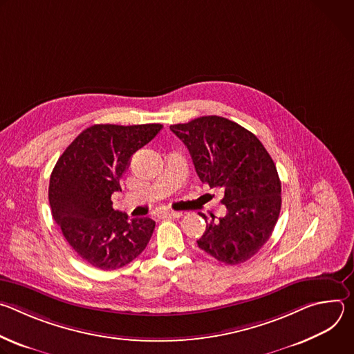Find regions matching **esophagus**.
<instances>
[{"label":"esophagus","instance_id":"obj_1","mask_svg":"<svg viewBox=\"0 0 354 354\" xmlns=\"http://www.w3.org/2000/svg\"><path fill=\"white\" fill-rule=\"evenodd\" d=\"M164 217H174V218H178L182 216V212H174V210H167L162 213Z\"/></svg>","mask_w":354,"mask_h":354}]
</instances>
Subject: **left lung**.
I'll return each instance as SVG.
<instances>
[{
	"label": "left lung",
	"instance_id": "left-lung-1",
	"mask_svg": "<svg viewBox=\"0 0 354 354\" xmlns=\"http://www.w3.org/2000/svg\"><path fill=\"white\" fill-rule=\"evenodd\" d=\"M171 130L187 147L203 183L224 190L227 214L206 220L200 249L227 265L243 263L269 241L281 209L276 165L259 138L235 122L201 116Z\"/></svg>",
	"mask_w": 354,
	"mask_h": 354
}]
</instances>
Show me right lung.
I'll use <instances>...</instances> for the list:
<instances>
[{"mask_svg":"<svg viewBox=\"0 0 354 354\" xmlns=\"http://www.w3.org/2000/svg\"><path fill=\"white\" fill-rule=\"evenodd\" d=\"M162 124H93L59 158L48 185L52 214L77 255L100 270H115L145 249L156 221L129 218L113 210L112 194L137 149L153 140Z\"/></svg>","mask_w":354,"mask_h":354,"instance_id":"obj_1","label":"right lung"}]
</instances>
